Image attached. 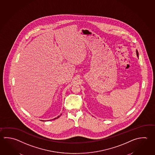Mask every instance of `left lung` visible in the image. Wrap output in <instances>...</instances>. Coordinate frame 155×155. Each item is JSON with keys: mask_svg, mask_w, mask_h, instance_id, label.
<instances>
[{"mask_svg": "<svg viewBox=\"0 0 155 155\" xmlns=\"http://www.w3.org/2000/svg\"><path fill=\"white\" fill-rule=\"evenodd\" d=\"M136 53H137V57H139V53H138L137 50H136Z\"/></svg>", "mask_w": 155, "mask_h": 155, "instance_id": "1", "label": "left lung"}]
</instances>
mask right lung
Masks as SVG:
<instances>
[{
	"instance_id": "1",
	"label": "right lung",
	"mask_w": 155,
	"mask_h": 155,
	"mask_svg": "<svg viewBox=\"0 0 155 155\" xmlns=\"http://www.w3.org/2000/svg\"><path fill=\"white\" fill-rule=\"evenodd\" d=\"M62 114H61V115ZM60 117V116H58L57 117H56V118H55L54 119H53V120H55V119H56V118H58V117ZM42 121H44V120H42Z\"/></svg>"
}]
</instances>
